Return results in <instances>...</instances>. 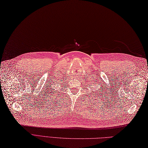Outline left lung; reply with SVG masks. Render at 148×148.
I'll use <instances>...</instances> for the list:
<instances>
[{"mask_svg": "<svg viewBox=\"0 0 148 148\" xmlns=\"http://www.w3.org/2000/svg\"><path fill=\"white\" fill-rule=\"evenodd\" d=\"M102 90H103V88H102ZM100 91H102V90H101V89H100V88H99V90H97L96 92L95 93V94L96 95V96H97H97H98V97H100V93H101V92H100ZM102 93H103V91H102ZM101 95H102V93H101Z\"/></svg>", "mask_w": 148, "mask_h": 148, "instance_id": "8db88e82", "label": "left lung"}]
</instances>
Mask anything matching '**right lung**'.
Segmentation results:
<instances>
[{
	"label": "right lung",
	"instance_id": "add662e5",
	"mask_svg": "<svg viewBox=\"0 0 148 148\" xmlns=\"http://www.w3.org/2000/svg\"><path fill=\"white\" fill-rule=\"evenodd\" d=\"M52 92H50V93H51V94H53V90H51Z\"/></svg>",
	"mask_w": 148,
	"mask_h": 148
}]
</instances>
